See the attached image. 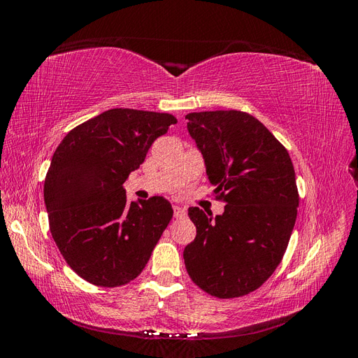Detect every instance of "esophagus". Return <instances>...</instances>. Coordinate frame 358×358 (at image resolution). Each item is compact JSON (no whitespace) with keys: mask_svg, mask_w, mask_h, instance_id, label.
I'll use <instances>...</instances> for the list:
<instances>
[{"mask_svg":"<svg viewBox=\"0 0 358 358\" xmlns=\"http://www.w3.org/2000/svg\"><path fill=\"white\" fill-rule=\"evenodd\" d=\"M173 213H175V218H185V209L180 208V206H173Z\"/></svg>","mask_w":358,"mask_h":358,"instance_id":"1","label":"esophagus"}]
</instances>
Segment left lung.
<instances>
[{
    "label": "left lung",
    "mask_w": 358,
    "mask_h": 358,
    "mask_svg": "<svg viewBox=\"0 0 358 358\" xmlns=\"http://www.w3.org/2000/svg\"><path fill=\"white\" fill-rule=\"evenodd\" d=\"M188 131L204 158L222 215L189 208L197 229L183 251L192 282L220 299L262 287L282 262L299 206L288 150L252 115L188 113Z\"/></svg>",
    "instance_id": "1"
}]
</instances>
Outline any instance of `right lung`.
Here are the masks:
<instances>
[{
  "label": "right lung",
  "mask_w": 358,
  "mask_h": 358,
  "mask_svg": "<svg viewBox=\"0 0 358 358\" xmlns=\"http://www.w3.org/2000/svg\"><path fill=\"white\" fill-rule=\"evenodd\" d=\"M178 119L110 109L62 138L45 179L49 229L67 264L90 284L136 279L173 216L164 197L127 201L124 182Z\"/></svg>",
  "instance_id": "obj_1"
}]
</instances>
